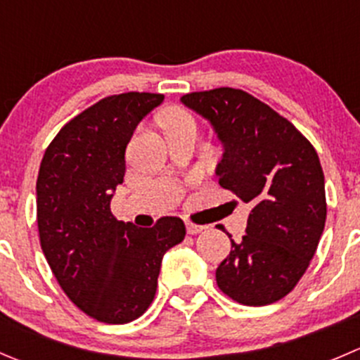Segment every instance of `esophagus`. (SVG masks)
I'll return each instance as SVG.
<instances>
[{"instance_id": "obj_1", "label": "esophagus", "mask_w": 360, "mask_h": 360, "mask_svg": "<svg viewBox=\"0 0 360 360\" xmlns=\"http://www.w3.org/2000/svg\"><path fill=\"white\" fill-rule=\"evenodd\" d=\"M186 230L188 233H198L202 232V230H205V225H197V223L193 221H186Z\"/></svg>"}]
</instances>
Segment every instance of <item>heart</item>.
I'll return each instance as SVG.
<instances>
[{
    "instance_id": "heart-1",
    "label": "heart",
    "mask_w": 360,
    "mask_h": 360,
    "mask_svg": "<svg viewBox=\"0 0 360 360\" xmlns=\"http://www.w3.org/2000/svg\"><path fill=\"white\" fill-rule=\"evenodd\" d=\"M162 127L165 131L179 130V128L186 127H195V121L186 110H183L181 107H170L165 112L162 114Z\"/></svg>"
}]
</instances>
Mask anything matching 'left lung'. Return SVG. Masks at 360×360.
Instances as JSON below:
<instances>
[{
    "label": "left lung",
    "instance_id": "8db88e82",
    "mask_svg": "<svg viewBox=\"0 0 360 360\" xmlns=\"http://www.w3.org/2000/svg\"><path fill=\"white\" fill-rule=\"evenodd\" d=\"M181 100L211 121L223 142L219 186L251 205L246 236L230 239L216 283L239 304H273L299 283L326 226L319 155L287 117L243 89L216 87Z\"/></svg>",
    "mask_w": 360,
    "mask_h": 360
}]
</instances>
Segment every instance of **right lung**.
<instances>
[{
  "instance_id": "obj_1",
  "label": "right lung",
  "mask_w": 360,
  "mask_h": 360,
  "mask_svg": "<svg viewBox=\"0 0 360 360\" xmlns=\"http://www.w3.org/2000/svg\"><path fill=\"white\" fill-rule=\"evenodd\" d=\"M162 102L137 91L102 98L58 131L38 170L41 251L70 301L103 323H128L151 306L163 255L186 236L177 216L139 229L110 211L134 130Z\"/></svg>"
}]
</instances>
